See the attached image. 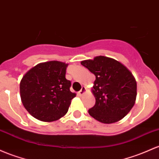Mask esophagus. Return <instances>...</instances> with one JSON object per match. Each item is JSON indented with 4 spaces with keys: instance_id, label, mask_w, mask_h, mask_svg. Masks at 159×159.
<instances>
[{
    "instance_id": "esophagus-1",
    "label": "esophagus",
    "mask_w": 159,
    "mask_h": 159,
    "mask_svg": "<svg viewBox=\"0 0 159 159\" xmlns=\"http://www.w3.org/2000/svg\"><path fill=\"white\" fill-rule=\"evenodd\" d=\"M85 91H86V88L85 87H82V88H81V90H80V91H78V95L79 96H82L84 93H85Z\"/></svg>"
}]
</instances>
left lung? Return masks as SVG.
<instances>
[{
  "instance_id": "8db88e82",
  "label": "left lung",
  "mask_w": 159,
  "mask_h": 159,
  "mask_svg": "<svg viewBox=\"0 0 159 159\" xmlns=\"http://www.w3.org/2000/svg\"><path fill=\"white\" fill-rule=\"evenodd\" d=\"M81 64L96 76V102L88 110L90 116L105 124L122 119L133 108L137 97V82L131 72L121 62L103 56Z\"/></svg>"
}]
</instances>
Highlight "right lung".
I'll return each mask as SVG.
<instances>
[{
	"instance_id": "right-lung-1",
	"label": "right lung",
	"mask_w": 159,
	"mask_h": 159,
	"mask_svg": "<svg viewBox=\"0 0 159 159\" xmlns=\"http://www.w3.org/2000/svg\"><path fill=\"white\" fill-rule=\"evenodd\" d=\"M68 64L50 61L38 64L20 82V96L25 109L34 118L50 122L60 119L69 110L75 93L66 78Z\"/></svg>"
}]
</instances>
